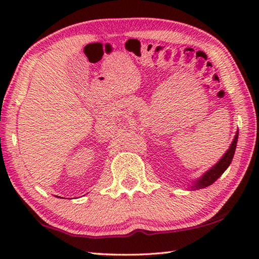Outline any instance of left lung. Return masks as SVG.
<instances>
[{
    "instance_id": "obj_1",
    "label": "left lung",
    "mask_w": 259,
    "mask_h": 259,
    "mask_svg": "<svg viewBox=\"0 0 259 259\" xmlns=\"http://www.w3.org/2000/svg\"><path fill=\"white\" fill-rule=\"evenodd\" d=\"M238 136H239V133H236L235 137L233 139V143L231 144L229 151H227L225 153V155L219 160L218 163L216 165H213L209 171L205 172L202 176V178L199 179V181H196V183L194 184L195 188H204L209 185H211V184L216 182L217 179L224 174L225 170L229 168V165L231 164L232 160H233V156L235 153L236 143H238Z\"/></svg>"
}]
</instances>
